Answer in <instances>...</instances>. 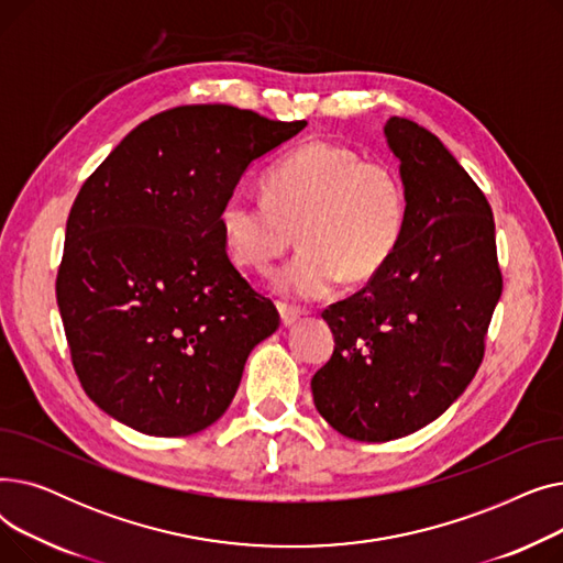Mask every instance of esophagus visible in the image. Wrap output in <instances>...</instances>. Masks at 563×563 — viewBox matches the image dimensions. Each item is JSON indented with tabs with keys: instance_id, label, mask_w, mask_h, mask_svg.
<instances>
[{
	"instance_id": "34e87169",
	"label": "esophagus",
	"mask_w": 563,
	"mask_h": 563,
	"mask_svg": "<svg viewBox=\"0 0 563 563\" xmlns=\"http://www.w3.org/2000/svg\"><path fill=\"white\" fill-rule=\"evenodd\" d=\"M278 312H280L283 327H291V323H297L303 314L301 308H294V306H287V303H278Z\"/></svg>"
}]
</instances>
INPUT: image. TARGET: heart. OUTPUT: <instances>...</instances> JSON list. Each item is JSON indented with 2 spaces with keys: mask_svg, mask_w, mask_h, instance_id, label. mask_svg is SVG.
Instances as JSON below:
<instances>
[{
  "mask_svg": "<svg viewBox=\"0 0 563 563\" xmlns=\"http://www.w3.org/2000/svg\"><path fill=\"white\" fill-rule=\"evenodd\" d=\"M266 198L230 196L219 214L234 264L269 272L297 242L303 246L276 276L289 299H321L344 278H376L395 255L408 219L399 173L333 141H310L264 177Z\"/></svg>",
  "mask_w": 563,
  "mask_h": 563,
  "instance_id": "obj_1",
  "label": "heart"
}]
</instances>
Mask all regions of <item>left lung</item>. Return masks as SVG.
<instances>
[{
  "label": "left lung",
  "instance_id": "left-lung-1",
  "mask_svg": "<svg viewBox=\"0 0 563 563\" xmlns=\"http://www.w3.org/2000/svg\"><path fill=\"white\" fill-rule=\"evenodd\" d=\"M383 132L408 196L406 230L367 287L323 310L335 349L310 383L319 416L361 442L418 431L463 395L501 294L482 189L418 123L393 115Z\"/></svg>",
  "mask_w": 563,
  "mask_h": 563
}]
</instances>
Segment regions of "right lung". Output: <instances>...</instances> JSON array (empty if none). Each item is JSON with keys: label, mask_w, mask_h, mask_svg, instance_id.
Returning <instances> with one entry per match:
<instances>
[{"label": "right lung", "mask_w": 563, "mask_h": 563, "mask_svg": "<svg viewBox=\"0 0 563 563\" xmlns=\"http://www.w3.org/2000/svg\"><path fill=\"white\" fill-rule=\"evenodd\" d=\"M303 128L230 104L175 107L84 183L56 303L75 372L107 416L177 438L228 410L280 317L232 266L219 214L246 168Z\"/></svg>", "instance_id": "obj_1"}]
</instances>
